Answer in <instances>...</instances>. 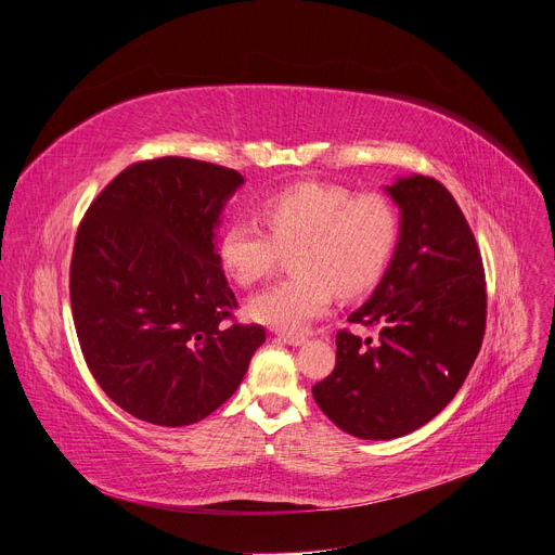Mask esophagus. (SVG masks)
<instances>
[{
    "label": "esophagus",
    "instance_id": "34e87169",
    "mask_svg": "<svg viewBox=\"0 0 555 555\" xmlns=\"http://www.w3.org/2000/svg\"><path fill=\"white\" fill-rule=\"evenodd\" d=\"M285 344H289V346H304L308 339L304 337V335H292V332H281L279 335Z\"/></svg>",
    "mask_w": 555,
    "mask_h": 555
}]
</instances>
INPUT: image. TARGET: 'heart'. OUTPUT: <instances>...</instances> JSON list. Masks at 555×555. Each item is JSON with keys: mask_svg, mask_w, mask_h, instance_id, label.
I'll return each mask as SVG.
<instances>
[{"mask_svg": "<svg viewBox=\"0 0 555 555\" xmlns=\"http://www.w3.org/2000/svg\"><path fill=\"white\" fill-rule=\"evenodd\" d=\"M270 232L241 216L218 238V258L238 285L268 279L283 249L294 276L247 301L249 319L276 330H304L323 314L332 289L341 297L371 287L384 272L399 238V211L382 194L354 196L327 182H297L263 201Z\"/></svg>", "mask_w": 555, "mask_h": 555, "instance_id": "1", "label": "heart"}]
</instances>
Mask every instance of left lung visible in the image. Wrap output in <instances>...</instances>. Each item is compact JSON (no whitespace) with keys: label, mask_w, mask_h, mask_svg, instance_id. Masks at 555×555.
Masks as SVG:
<instances>
[{"label":"left lung","mask_w":555,"mask_h":555,"mask_svg":"<svg viewBox=\"0 0 555 555\" xmlns=\"http://www.w3.org/2000/svg\"><path fill=\"white\" fill-rule=\"evenodd\" d=\"M384 192L399 207V238L371 299L348 317L379 325V339L341 330L335 371L312 388L330 422L361 439L403 437L444 411L487 325L482 256L449 190L413 173Z\"/></svg>","instance_id":"obj_1"}]
</instances>
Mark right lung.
Listing matches in <instances>:
<instances>
[{"label":"right lung","instance_id":"1","mask_svg":"<svg viewBox=\"0 0 555 555\" xmlns=\"http://www.w3.org/2000/svg\"><path fill=\"white\" fill-rule=\"evenodd\" d=\"M245 182L203 160L127 167L91 203L70 258V310L100 388L129 415L190 426L241 386L261 325H223L236 308L216 230Z\"/></svg>","mask_w":555,"mask_h":555}]
</instances>
